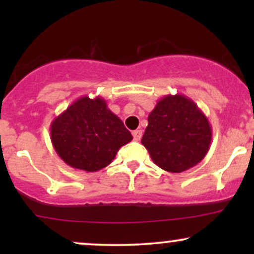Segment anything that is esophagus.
<instances>
[{
    "label": "esophagus",
    "instance_id": "1",
    "mask_svg": "<svg viewBox=\"0 0 254 254\" xmlns=\"http://www.w3.org/2000/svg\"><path fill=\"white\" fill-rule=\"evenodd\" d=\"M132 135H133V139H135V141H139L142 137V130H135L132 132Z\"/></svg>",
    "mask_w": 254,
    "mask_h": 254
}]
</instances>
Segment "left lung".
I'll return each mask as SVG.
<instances>
[{"label":"left lung","instance_id":"8db88e82","mask_svg":"<svg viewBox=\"0 0 254 254\" xmlns=\"http://www.w3.org/2000/svg\"><path fill=\"white\" fill-rule=\"evenodd\" d=\"M211 125L199 107L185 95H166L148 116L142 144L154 164L180 173L204 159L210 148Z\"/></svg>","mask_w":254,"mask_h":254}]
</instances>
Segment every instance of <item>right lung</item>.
I'll use <instances>...</instances> for the list:
<instances>
[{"label": "right lung", "instance_id": "add662e5", "mask_svg": "<svg viewBox=\"0 0 254 254\" xmlns=\"http://www.w3.org/2000/svg\"><path fill=\"white\" fill-rule=\"evenodd\" d=\"M51 142L58 156L72 168L97 172L109 166L132 139L104 98H78L52 121Z\"/></svg>", "mask_w": 254, "mask_h": 254}]
</instances>
